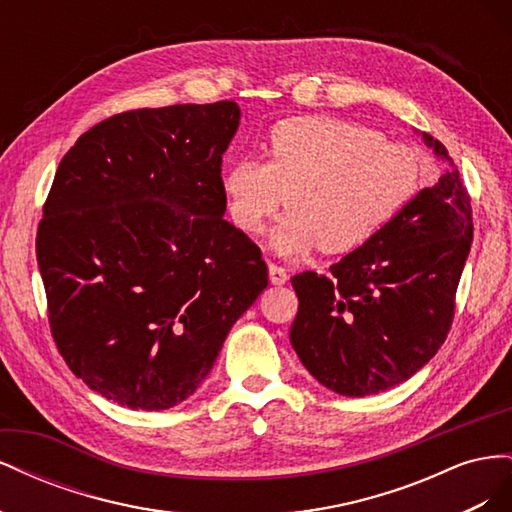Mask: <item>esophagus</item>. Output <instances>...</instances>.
Returning a JSON list of instances; mask_svg holds the SVG:
<instances>
[{
  "label": "esophagus",
  "mask_w": 512,
  "mask_h": 512,
  "mask_svg": "<svg viewBox=\"0 0 512 512\" xmlns=\"http://www.w3.org/2000/svg\"><path fill=\"white\" fill-rule=\"evenodd\" d=\"M269 280L275 286H284L288 282V271L280 265H275V262H269Z\"/></svg>",
  "instance_id": "34e87169"
}]
</instances>
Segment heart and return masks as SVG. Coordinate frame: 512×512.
<instances>
[{
	"mask_svg": "<svg viewBox=\"0 0 512 512\" xmlns=\"http://www.w3.org/2000/svg\"><path fill=\"white\" fill-rule=\"evenodd\" d=\"M421 164L404 145L361 123L329 115L286 119L269 132L267 162L241 158L222 175L232 224L258 235L286 205L271 230V247L294 258L322 245L350 252L374 239L408 205Z\"/></svg>",
	"mask_w": 512,
	"mask_h": 512,
	"instance_id": "obj_1",
	"label": "heart"
}]
</instances>
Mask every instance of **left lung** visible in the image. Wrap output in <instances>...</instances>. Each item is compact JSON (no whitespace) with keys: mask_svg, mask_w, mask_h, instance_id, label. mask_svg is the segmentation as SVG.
Returning a JSON list of instances; mask_svg holds the SVG:
<instances>
[{"mask_svg":"<svg viewBox=\"0 0 512 512\" xmlns=\"http://www.w3.org/2000/svg\"><path fill=\"white\" fill-rule=\"evenodd\" d=\"M374 239L346 254L331 275L292 277L299 312L290 344L322 386L346 395L382 393L412 378L444 344L472 245V205L453 158Z\"/></svg>","mask_w":512,"mask_h":512,"instance_id":"left-lung-1","label":"left lung"}]
</instances>
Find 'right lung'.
<instances>
[{"label": "right lung", "instance_id": "1", "mask_svg": "<svg viewBox=\"0 0 512 512\" xmlns=\"http://www.w3.org/2000/svg\"><path fill=\"white\" fill-rule=\"evenodd\" d=\"M239 119L230 100L138 108L59 162L36 237L51 333L72 374L119 406L188 399L269 284L258 245L222 218Z\"/></svg>", "mask_w": 512, "mask_h": 512}]
</instances>
